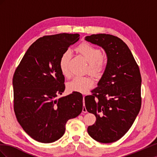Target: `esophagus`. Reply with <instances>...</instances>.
<instances>
[{"instance_id": "obj_1", "label": "esophagus", "mask_w": 157, "mask_h": 157, "mask_svg": "<svg viewBox=\"0 0 157 157\" xmlns=\"http://www.w3.org/2000/svg\"><path fill=\"white\" fill-rule=\"evenodd\" d=\"M84 96H83V103H84V106H83V108H82V112L83 113H87V110H86V107H85V106H84Z\"/></svg>"}]
</instances>
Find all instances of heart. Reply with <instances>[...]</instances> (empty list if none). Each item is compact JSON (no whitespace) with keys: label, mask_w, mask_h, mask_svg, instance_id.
<instances>
[{"label":"heart","mask_w":157,"mask_h":157,"mask_svg":"<svg viewBox=\"0 0 157 157\" xmlns=\"http://www.w3.org/2000/svg\"><path fill=\"white\" fill-rule=\"evenodd\" d=\"M76 52L82 56L88 63V70L89 72L95 76L102 74L105 70L107 61L102 55L101 50L87 42H84L77 46ZM71 58L70 51H66L61 56L59 62V67L61 73L65 77H69L70 73L69 64ZM94 84V80L89 77H74L67 84V89L70 92H77L85 94L91 88Z\"/></svg>","instance_id":"obj_1"}]
</instances>
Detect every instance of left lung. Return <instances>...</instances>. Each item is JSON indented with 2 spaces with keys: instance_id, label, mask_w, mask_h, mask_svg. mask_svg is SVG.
<instances>
[{
  "instance_id": "1",
  "label": "left lung",
  "mask_w": 157,
  "mask_h": 157,
  "mask_svg": "<svg viewBox=\"0 0 157 157\" xmlns=\"http://www.w3.org/2000/svg\"><path fill=\"white\" fill-rule=\"evenodd\" d=\"M85 40L101 46L107 57L98 87L84 98L86 110L96 117L88 133L100 143H112L125 135L140 111V69L129 48L118 37L97 34Z\"/></svg>"
}]
</instances>
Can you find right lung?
<instances>
[{
	"label": "right lung",
	"mask_w": 157,
	"mask_h": 157,
	"mask_svg": "<svg viewBox=\"0 0 157 157\" xmlns=\"http://www.w3.org/2000/svg\"><path fill=\"white\" fill-rule=\"evenodd\" d=\"M79 34L60 33L39 38L30 46L13 77V109L17 120L35 140L49 144L63 136L67 121L78 116L82 95L65 90L59 67L61 56L79 40Z\"/></svg>",
	"instance_id": "1"
}]
</instances>
